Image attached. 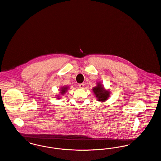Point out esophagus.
<instances>
[{"mask_svg": "<svg viewBox=\"0 0 161 161\" xmlns=\"http://www.w3.org/2000/svg\"><path fill=\"white\" fill-rule=\"evenodd\" d=\"M84 86L85 85L83 83H81V84H79L78 85V86L80 88H84Z\"/></svg>", "mask_w": 161, "mask_h": 161, "instance_id": "obj_1", "label": "esophagus"}]
</instances>
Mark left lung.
I'll return each instance as SVG.
<instances>
[{
  "instance_id": "obj_1",
  "label": "left lung",
  "mask_w": 161,
  "mask_h": 161,
  "mask_svg": "<svg viewBox=\"0 0 161 161\" xmlns=\"http://www.w3.org/2000/svg\"><path fill=\"white\" fill-rule=\"evenodd\" d=\"M92 89L98 101L105 102L110 97V91L108 89H105L101 82H97V85Z\"/></svg>"
}]
</instances>
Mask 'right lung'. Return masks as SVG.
<instances>
[{
	"mask_svg": "<svg viewBox=\"0 0 161 161\" xmlns=\"http://www.w3.org/2000/svg\"><path fill=\"white\" fill-rule=\"evenodd\" d=\"M69 86H62L60 89H59V91H60V95H61V96H62V95H64L65 93H66V92H67V91L69 89ZM60 95H56L55 96H56V97L55 98H57V99H60L61 97H60Z\"/></svg>",
	"mask_w": 161,
	"mask_h": 161,
	"instance_id": "right-lung-1",
	"label": "right lung"
}]
</instances>
